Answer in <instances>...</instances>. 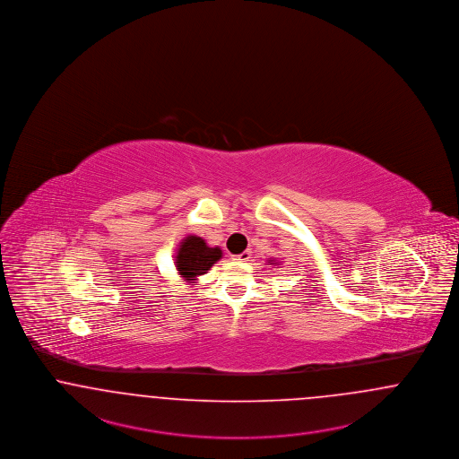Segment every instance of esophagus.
<instances>
[{
	"label": "esophagus",
	"mask_w": 459,
	"mask_h": 459,
	"mask_svg": "<svg viewBox=\"0 0 459 459\" xmlns=\"http://www.w3.org/2000/svg\"><path fill=\"white\" fill-rule=\"evenodd\" d=\"M250 257H252V252H250V250H245V252H241L238 255H233V260L247 262V260H250Z\"/></svg>",
	"instance_id": "obj_1"
}]
</instances>
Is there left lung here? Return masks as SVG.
<instances>
[{"label": "left lung", "mask_w": 459, "mask_h": 459, "mask_svg": "<svg viewBox=\"0 0 459 459\" xmlns=\"http://www.w3.org/2000/svg\"><path fill=\"white\" fill-rule=\"evenodd\" d=\"M271 264H276V260H271Z\"/></svg>", "instance_id": "8db88e82"}]
</instances>
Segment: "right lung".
Here are the masks:
<instances>
[{
  "mask_svg": "<svg viewBox=\"0 0 459 459\" xmlns=\"http://www.w3.org/2000/svg\"><path fill=\"white\" fill-rule=\"evenodd\" d=\"M221 257L222 252L220 247H209L205 239L190 235L179 243L175 265L183 280L194 282L197 276L205 274Z\"/></svg>",
  "mask_w": 459,
  "mask_h": 459,
  "instance_id": "obj_1",
  "label": "right lung"
}]
</instances>
